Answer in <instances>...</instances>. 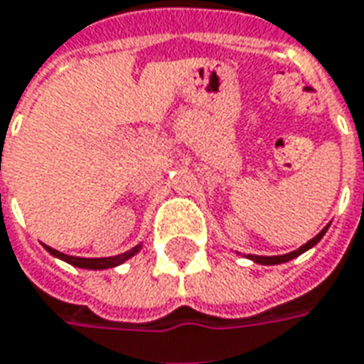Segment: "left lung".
<instances>
[{
    "mask_svg": "<svg viewBox=\"0 0 364 364\" xmlns=\"http://www.w3.org/2000/svg\"><path fill=\"white\" fill-rule=\"evenodd\" d=\"M326 230H328V226L319 232V235H315L311 241H307L303 247H299L296 251H290L287 255H272V257H266V255H247L249 259H253L255 264H262V266H276V264H284V262H290V259H294V257H299L301 253H305L307 249H311L313 245H317L319 241H321V237L326 235Z\"/></svg>",
    "mask_w": 364,
    "mask_h": 364,
    "instance_id": "obj_1",
    "label": "left lung"
}]
</instances>
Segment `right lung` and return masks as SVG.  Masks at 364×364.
<instances>
[{
	"mask_svg": "<svg viewBox=\"0 0 364 364\" xmlns=\"http://www.w3.org/2000/svg\"><path fill=\"white\" fill-rule=\"evenodd\" d=\"M45 249L51 255H55V257H59V259H63V262H68V264H72L75 267H84V269H107V267L121 266L123 262H127L129 257H134L139 249H141V245H136L134 249H129V251H125L121 255H113V257H74V255H65V253H61V251H57V249L49 245H45Z\"/></svg>",
	"mask_w": 364,
	"mask_h": 364,
	"instance_id": "1",
	"label": "right lung"
}]
</instances>
